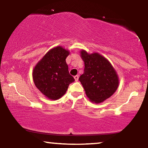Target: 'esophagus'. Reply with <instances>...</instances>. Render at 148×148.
I'll use <instances>...</instances> for the list:
<instances>
[{"label":"esophagus","mask_w":148,"mask_h":148,"mask_svg":"<svg viewBox=\"0 0 148 148\" xmlns=\"http://www.w3.org/2000/svg\"><path fill=\"white\" fill-rule=\"evenodd\" d=\"M74 77V79H75V81H76V82H77V80H78V79H79V76H77V75H76V76H75Z\"/></svg>","instance_id":"34e87169"}]
</instances>
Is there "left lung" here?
<instances>
[{
  "mask_svg": "<svg viewBox=\"0 0 148 148\" xmlns=\"http://www.w3.org/2000/svg\"><path fill=\"white\" fill-rule=\"evenodd\" d=\"M84 74L79 77L87 97L92 102L101 103L110 98L119 86L118 76L108 60L98 53L89 54L82 50Z\"/></svg>",
  "mask_w": 148,
  "mask_h": 148,
  "instance_id": "1",
  "label": "left lung"
}]
</instances>
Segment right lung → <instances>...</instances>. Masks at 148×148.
<instances>
[{
  "instance_id": "1",
  "label": "right lung",
  "mask_w": 148,
  "mask_h": 148,
  "mask_svg": "<svg viewBox=\"0 0 148 148\" xmlns=\"http://www.w3.org/2000/svg\"><path fill=\"white\" fill-rule=\"evenodd\" d=\"M70 53L61 46L50 49L32 71L35 86L46 97L57 100L63 96L74 78L69 72L66 58Z\"/></svg>"
}]
</instances>
